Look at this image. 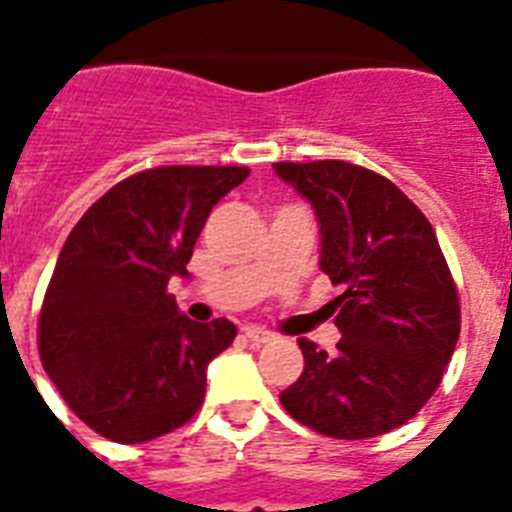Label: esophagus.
<instances>
[{"mask_svg": "<svg viewBox=\"0 0 512 512\" xmlns=\"http://www.w3.org/2000/svg\"><path fill=\"white\" fill-rule=\"evenodd\" d=\"M244 337L249 342H255V345H265V342L273 340V332H268L263 327H244Z\"/></svg>", "mask_w": 512, "mask_h": 512, "instance_id": "obj_1", "label": "esophagus"}]
</instances>
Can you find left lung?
Listing matches in <instances>:
<instances>
[{
  "mask_svg": "<svg viewBox=\"0 0 512 512\" xmlns=\"http://www.w3.org/2000/svg\"><path fill=\"white\" fill-rule=\"evenodd\" d=\"M273 170L311 201L321 271L342 287L329 303L337 350L300 337L303 374L281 390V406L329 438L390 433L428 404L460 337V297L436 231L398 185L358 164Z\"/></svg>",
  "mask_w": 512,
  "mask_h": 512,
  "instance_id": "1",
  "label": "left lung"
}]
</instances>
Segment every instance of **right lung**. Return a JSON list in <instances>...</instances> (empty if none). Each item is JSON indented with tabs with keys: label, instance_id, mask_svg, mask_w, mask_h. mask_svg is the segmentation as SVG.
Wrapping results in <instances>:
<instances>
[{
	"label": "right lung",
	"instance_id": "obj_1",
	"mask_svg": "<svg viewBox=\"0 0 512 512\" xmlns=\"http://www.w3.org/2000/svg\"><path fill=\"white\" fill-rule=\"evenodd\" d=\"M247 167H156L106 191L68 233L39 313V358L71 412L116 444H146L204 404L207 364L236 337L167 292L209 212Z\"/></svg>",
	"mask_w": 512,
	"mask_h": 512
}]
</instances>
